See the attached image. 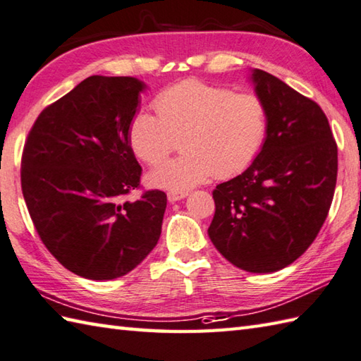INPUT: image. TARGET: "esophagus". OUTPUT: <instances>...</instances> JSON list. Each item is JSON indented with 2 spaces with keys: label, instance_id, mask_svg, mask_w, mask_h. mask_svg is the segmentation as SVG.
Here are the masks:
<instances>
[{
  "label": "esophagus",
  "instance_id": "esophagus-1",
  "mask_svg": "<svg viewBox=\"0 0 361 361\" xmlns=\"http://www.w3.org/2000/svg\"><path fill=\"white\" fill-rule=\"evenodd\" d=\"M187 195H188L187 191H170V193H168V201H170V202L180 201V200H183V197H185Z\"/></svg>",
  "mask_w": 361,
  "mask_h": 361
}]
</instances>
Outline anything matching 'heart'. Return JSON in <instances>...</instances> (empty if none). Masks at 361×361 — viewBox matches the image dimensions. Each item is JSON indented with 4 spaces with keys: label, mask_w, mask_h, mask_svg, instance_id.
Returning a JSON list of instances; mask_svg holds the SVG:
<instances>
[{
    "label": "heart",
    "mask_w": 361,
    "mask_h": 361,
    "mask_svg": "<svg viewBox=\"0 0 361 361\" xmlns=\"http://www.w3.org/2000/svg\"><path fill=\"white\" fill-rule=\"evenodd\" d=\"M156 115L137 112L128 138L135 156L149 166L164 164L182 137V154L152 171L154 185L183 191L207 180L229 179L252 164L268 137L264 101L254 93L187 79L152 101Z\"/></svg>",
    "instance_id": "obj_1"
}]
</instances>
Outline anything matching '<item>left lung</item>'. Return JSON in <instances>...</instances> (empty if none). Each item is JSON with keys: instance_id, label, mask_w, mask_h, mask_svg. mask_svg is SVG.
Segmentation results:
<instances>
[{"instance_id": "left-lung-1", "label": "left lung", "mask_w": 361, "mask_h": 361, "mask_svg": "<svg viewBox=\"0 0 361 361\" xmlns=\"http://www.w3.org/2000/svg\"><path fill=\"white\" fill-rule=\"evenodd\" d=\"M255 93L268 107V137L252 165L212 191L209 237L249 273H274L299 259L329 215L338 148L322 109L263 70Z\"/></svg>"}]
</instances>
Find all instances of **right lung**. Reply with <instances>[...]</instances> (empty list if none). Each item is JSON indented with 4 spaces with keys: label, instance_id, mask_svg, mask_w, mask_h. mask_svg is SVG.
Masks as SVG:
<instances>
[{
    "label": "right lung",
    "instance_id": "1",
    "mask_svg": "<svg viewBox=\"0 0 361 361\" xmlns=\"http://www.w3.org/2000/svg\"><path fill=\"white\" fill-rule=\"evenodd\" d=\"M142 80L90 76L42 110L21 156V191L43 245L71 273L112 281L157 245L166 195L140 188L128 138Z\"/></svg>",
    "mask_w": 361,
    "mask_h": 361
}]
</instances>
